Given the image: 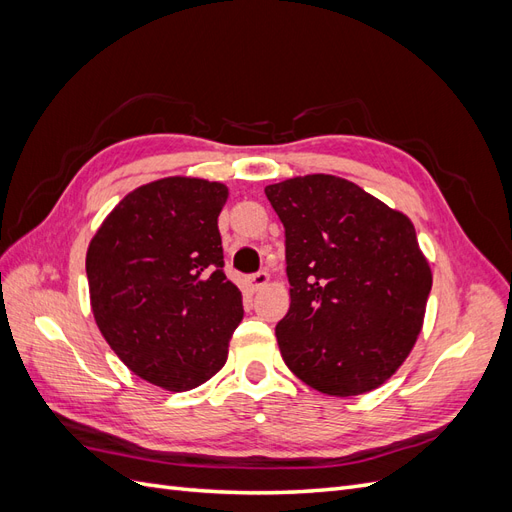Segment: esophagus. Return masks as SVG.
<instances>
[{
	"label": "esophagus",
	"mask_w": 512,
	"mask_h": 512,
	"mask_svg": "<svg viewBox=\"0 0 512 512\" xmlns=\"http://www.w3.org/2000/svg\"><path fill=\"white\" fill-rule=\"evenodd\" d=\"M247 282H250V288H252V290H260L262 286H265V284L269 282V273H267V271L252 273L250 277H247Z\"/></svg>",
	"instance_id": "esophagus-1"
}]
</instances>
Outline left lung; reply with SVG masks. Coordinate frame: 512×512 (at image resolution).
<instances>
[{"label":"left lung","instance_id":"obj_1","mask_svg":"<svg viewBox=\"0 0 512 512\" xmlns=\"http://www.w3.org/2000/svg\"><path fill=\"white\" fill-rule=\"evenodd\" d=\"M265 194L284 224L292 286L275 327L284 363L327 395L376 389L410 354L431 290L412 222L333 175L286 179Z\"/></svg>","mask_w":512,"mask_h":512}]
</instances>
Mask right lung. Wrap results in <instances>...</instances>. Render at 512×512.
<instances>
[{
    "label": "right lung",
    "instance_id": "add662e5",
    "mask_svg": "<svg viewBox=\"0 0 512 512\" xmlns=\"http://www.w3.org/2000/svg\"><path fill=\"white\" fill-rule=\"evenodd\" d=\"M228 190L168 177L130 192L87 250L91 309L136 376L190 391L220 371L243 318L224 271L218 215Z\"/></svg>",
    "mask_w": 512,
    "mask_h": 512
}]
</instances>
